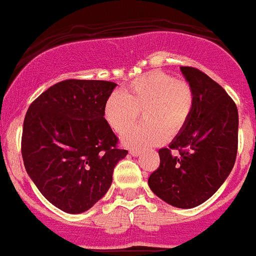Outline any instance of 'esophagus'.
Here are the masks:
<instances>
[{"mask_svg": "<svg viewBox=\"0 0 256 256\" xmlns=\"http://www.w3.org/2000/svg\"><path fill=\"white\" fill-rule=\"evenodd\" d=\"M130 154L132 155V156H138V155H140V150L138 149V148H131Z\"/></svg>", "mask_w": 256, "mask_h": 256, "instance_id": "34e87169", "label": "esophagus"}]
</instances>
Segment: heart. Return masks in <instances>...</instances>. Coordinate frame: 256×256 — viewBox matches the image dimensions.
Returning a JSON list of instances; mask_svg holds the SVG:
<instances>
[{
  "instance_id": "b5f03b06",
  "label": "heart",
  "mask_w": 256,
  "mask_h": 256,
  "mask_svg": "<svg viewBox=\"0 0 256 256\" xmlns=\"http://www.w3.org/2000/svg\"><path fill=\"white\" fill-rule=\"evenodd\" d=\"M194 107V90L184 80L160 70L136 78L104 104V118L116 132H124L142 112L148 122L126 132L128 145L162 144L186 126Z\"/></svg>"
}]
</instances>
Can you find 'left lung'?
I'll return each mask as SVG.
<instances>
[{
  "label": "left lung",
  "instance_id": "8db88e82",
  "mask_svg": "<svg viewBox=\"0 0 256 256\" xmlns=\"http://www.w3.org/2000/svg\"><path fill=\"white\" fill-rule=\"evenodd\" d=\"M194 90L190 120L169 148L159 149L160 164L149 187L166 204L193 208L225 182L238 154V107L226 90L193 66H180ZM176 150L179 156H173Z\"/></svg>",
  "mask_w": 256,
  "mask_h": 256
}]
</instances>
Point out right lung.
<instances>
[{"label": "right lung", "instance_id": "add662e5", "mask_svg": "<svg viewBox=\"0 0 256 256\" xmlns=\"http://www.w3.org/2000/svg\"><path fill=\"white\" fill-rule=\"evenodd\" d=\"M114 87L107 80H62L26 112L24 166L40 193L66 214L87 211L101 200L114 166L128 154L104 117Z\"/></svg>", "mask_w": 256, "mask_h": 256}]
</instances>
